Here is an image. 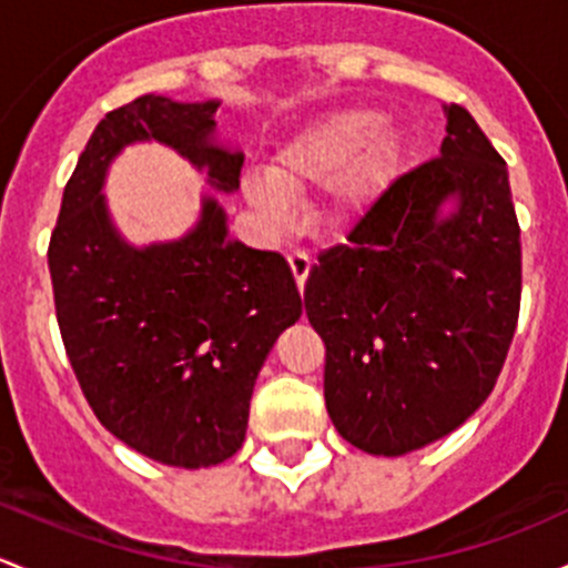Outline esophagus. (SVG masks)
Listing matches in <instances>:
<instances>
[{"label": "esophagus", "instance_id": "obj_1", "mask_svg": "<svg viewBox=\"0 0 568 568\" xmlns=\"http://www.w3.org/2000/svg\"><path fill=\"white\" fill-rule=\"evenodd\" d=\"M286 262H290V271H292V276H295L297 290L303 292V286H306V278H308V271H312V256H308L306 251H290Z\"/></svg>", "mask_w": 568, "mask_h": 568}]
</instances>
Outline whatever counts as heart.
I'll list each match as a JSON object with an SVG mask.
<instances>
[{"label": "heart", "mask_w": 568, "mask_h": 568, "mask_svg": "<svg viewBox=\"0 0 568 568\" xmlns=\"http://www.w3.org/2000/svg\"><path fill=\"white\" fill-rule=\"evenodd\" d=\"M402 158V133L377 125L369 109H336L297 128L265 166V178H248L243 196L262 221L284 230L292 221L285 196H306L325 186V210L349 219L383 194Z\"/></svg>", "instance_id": "1"}]
</instances>
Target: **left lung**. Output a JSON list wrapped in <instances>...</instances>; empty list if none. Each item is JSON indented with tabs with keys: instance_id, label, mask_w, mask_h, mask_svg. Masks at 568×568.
Listing matches in <instances>:
<instances>
[{
	"instance_id": "8db88e82",
	"label": "left lung",
	"mask_w": 568,
	"mask_h": 568,
	"mask_svg": "<svg viewBox=\"0 0 568 568\" xmlns=\"http://www.w3.org/2000/svg\"><path fill=\"white\" fill-rule=\"evenodd\" d=\"M446 120L440 155L374 199L347 243L317 256L303 292L325 342L327 415L374 457L465 424L493 394L519 317L506 161L470 111L452 103Z\"/></svg>"
}]
</instances>
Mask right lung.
Returning a JSON list of instances; mask_svg holds the SVG:
<instances>
[{"label":"right lung","instance_id":"1","mask_svg":"<svg viewBox=\"0 0 568 568\" xmlns=\"http://www.w3.org/2000/svg\"><path fill=\"white\" fill-rule=\"evenodd\" d=\"M215 109L142 95L109 111L49 243L57 323L92 413L133 452L189 470L243 446L256 374L301 317V292L282 254L232 241L213 196L189 235L136 248L101 191L109 163L136 142L178 150L215 191L241 189L243 153L215 142Z\"/></svg>","mask_w":568,"mask_h":568}]
</instances>
